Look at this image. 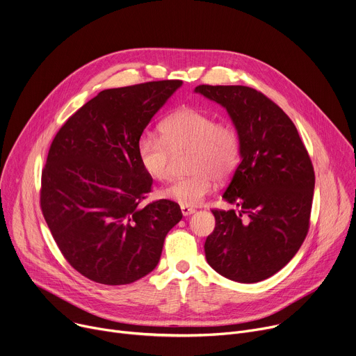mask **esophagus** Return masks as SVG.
<instances>
[{
  "mask_svg": "<svg viewBox=\"0 0 356 356\" xmlns=\"http://www.w3.org/2000/svg\"><path fill=\"white\" fill-rule=\"evenodd\" d=\"M193 213H195V210H194L193 207H184V206H181V214H183L184 217H188V216H191Z\"/></svg>",
  "mask_w": 356,
  "mask_h": 356,
  "instance_id": "esophagus-1",
  "label": "esophagus"
}]
</instances>
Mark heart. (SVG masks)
I'll return each mask as SVG.
<instances>
[{
  "instance_id": "b5f03b06",
  "label": "heart",
  "mask_w": 356,
  "mask_h": 356,
  "mask_svg": "<svg viewBox=\"0 0 356 356\" xmlns=\"http://www.w3.org/2000/svg\"><path fill=\"white\" fill-rule=\"evenodd\" d=\"M159 132H145L136 152L142 169L154 180L170 175L173 156L187 154L186 177L172 180L159 195L184 207H194L216 187L229 179L241 162L242 145L238 128L228 120H216L194 107H181L165 118Z\"/></svg>"
}]
</instances>
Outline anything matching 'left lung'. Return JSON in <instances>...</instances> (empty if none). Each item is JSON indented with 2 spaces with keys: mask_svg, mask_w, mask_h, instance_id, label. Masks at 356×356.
Wrapping results in <instances>:
<instances>
[{
  "mask_svg": "<svg viewBox=\"0 0 356 356\" xmlns=\"http://www.w3.org/2000/svg\"><path fill=\"white\" fill-rule=\"evenodd\" d=\"M227 108L241 135V162L213 209L216 228L204 243L209 265L239 283L265 280L284 268L310 228L314 168L293 121L264 92L246 86L194 88Z\"/></svg>",
  "mask_w": 356,
  "mask_h": 356,
  "instance_id": "1",
  "label": "left lung"
}]
</instances>
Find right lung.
Wrapping results in <instances>:
<instances>
[{
	"instance_id": "1",
	"label": "right lung",
	"mask_w": 356,
	"mask_h": 356,
	"mask_svg": "<svg viewBox=\"0 0 356 356\" xmlns=\"http://www.w3.org/2000/svg\"><path fill=\"white\" fill-rule=\"evenodd\" d=\"M181 80L98 92L59 129L42 170L40 209L65 259L84 277L129 284L154 270L177 202H140L152 190L136 145Z\"/></svg>"
}]
</instances>
